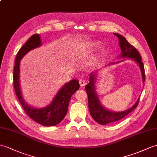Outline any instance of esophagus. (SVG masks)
I'll return each mask as SVG.
<instances>
[{
	"label": "esophagus",
	"mask_w": 157,
	"mask_h": 157,
	"mask_svg": "<svg viewBox=\"0 0 157 157\" xmlns=\"http://www.w3.org/2000/svg\"><path fill=\"white\" fill-rule=\"evenodd\" d=\"M79 85H80V86H81V87H83V86H85V84H86L85 80H83V79H80L79 81Z\"/></svg>",
	"instance_id": "1"
}]
</instances>
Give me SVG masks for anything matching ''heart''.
<instances>
[{
  "mask_svg": "<svg viewBox=\"0 0 157 157\" xmlns=\"http://www.w3.org/2000/svg\"><path fill=\"white\" fill-rule=\"evenodd\" d=\"M98 45H99V43H98V42L90 41V42L85 43L84 44L82 45V47L85 49H92V48H94V47H98Z\"/></svg>",
  "mask_w": 157,
  "mask_h": 157,
  "instance_id": "1",
  "label": "heart"
}]
</instances>
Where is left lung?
Instances as JSON below:
<instances>
[{"mask_svg":"<svg viewBox=\"0 0 157 157\" xmlns=\"http://www.w3.org/2000/svg\"><path fill=\"white\" fill-rule=\"evenodd\" d=\"M114 35H116L119 39V45L120 49H121V53L119 55L118 57L126 58V59H130L135 61L140 69L143 82L144 83L145 79L144 67L143 62L141 61L142 58L140 53H138L135 47L130 45L126 41V39L123 36L118 33H114ZM126 59L117 62H114V63H111L108 65L117 64L120 63V62L124 61ZM98 71V70L91 73L89 78L90 82L86 86L85 89L87 94V98H88V108L91 116L98 124H100L101 125H106L108 124L118 121V120L124 118L129 113L133 111L137 106L138 102H139V98H138L136 103L132 107H130L124 111L114 112L105 108L101 104L96 90L95 82Z\"/></svg>","mask_w":157,"mask_h":157,"instance_id":"1","label":"left lung"}]
</instances>
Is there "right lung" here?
Masks as SVG:
<instances>
[{"label":"right lung","mask_w":157,"mask_h":157,"mask_svg":"<svg viewBox=\"0 0 157 157\" xmlns=\"http://www.w3.org/2000/svg\"><path fill=\"white\" fill-rule=\"evenodd\" d=\"M41 45V39L40 35L35 34L29 39L17 53L13 72L14 87L22 107L29 117L43 126H53L60 123L66 116L71 97L79 90V83L76 79L65 83L58 91L52 102L45 107L35 108L29 105L25 101L21 90L20 63L22 58L28 52Z\"/></svg>","instance_id":"add662e5"}]
</instances>
